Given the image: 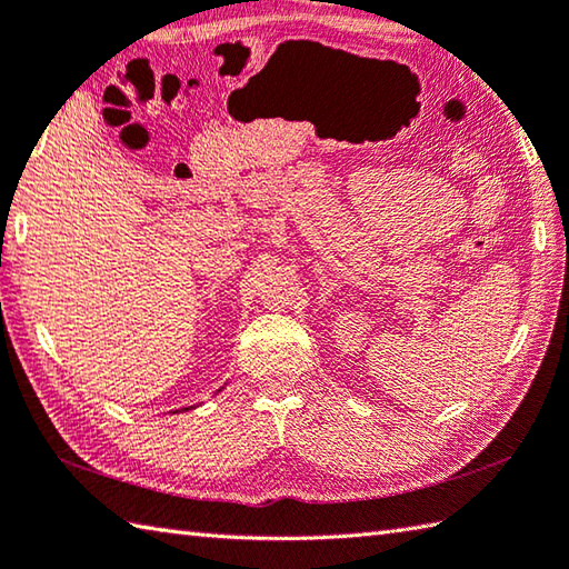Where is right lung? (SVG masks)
Returning <instances> with one entry per match:
<instances>
[{"label": "right lung", "mask_w": 569, "mask_h": 569, "mask_svg": "<svg viewBox=\"0 0 569 569\" xmlns=\"http://www.w3.org/2000/svg\"><path fill=\"white\" fill-rule=\"evenodd\" d=\"M221 389H224V387H221ZM221 389H217V392H221ZM187 409H194V407H184L182 411H187ZM172 415H174V411H172Z\"/></svg>", "instance_id": "add662e5"}]
</instances>
